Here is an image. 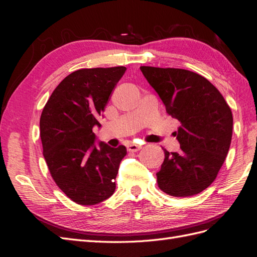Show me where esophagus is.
<instances>
[{"label": "esophagus", "instance_id": "esophagus-1", "mask_svg": "<svg viewBox=\"0 0 257 257\" xmlns=\"http://www.w3.org/2000/svg\"><path fill=\"white\" fill-rule=\"evenodd\" d=\"M141 148H143V146L141 145H137V144H130L127 146V149L129 151H138L140 150Z\"/></svg>", "mask_w": 257, "mask_h": 257}]
</instances>
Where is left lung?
I'll use <instances>...</instances> for the list:
<instances>
[{"label": "left lung", "mask_w": 257, "mask_h": 257, "mask_svg": "<svg viewBox=\"0 0 257 257\" xmlns=\"http://www.w3.org/2000/svg\"><path fill=\"white\" fill-rule=\"evenodd\" d=\"M146 79L180 121L179 152L165 150L157 173L159 188L172 196H191L214 181L230 149L233 116L224 97L209 80L180 68L141 66Z\"/></svg>", "instance_id": "8db88e82"}]
</instances>
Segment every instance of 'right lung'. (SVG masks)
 Returning a JSON list of instances; mask_svg holds the SVG:
<instances>
[{"instance_id": "right-lung-1", "label": "right lung", "mask_w": 257, "mask_h": 257, "mask_svg": "<svg viewBox=\"0 0 257 257\" xmlns=\"http://www.w3.org/2000/svg\"><path fill=\"white\" fill-rule=\"evenodd\" d=\"M125 67L78 69L53 91L40 120L41 140L52 178L70 200L94 205L110 198L116 189L124 146L112 148L99 141L92 128Z\"/></svg>"}]
</instances>
